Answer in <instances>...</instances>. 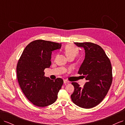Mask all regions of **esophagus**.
<instances>
[{
  "instance_id": "esophagus-1",
  "label": "esophagus",
  "mask_w": 125,
  "mask_h": 125,
  "mask_svg": "<svg viewBox=\"0 0 125 125\" xmlns=\"http://www.w3.org/2000/svg\"><path fill=\"white\" fill-rule=\"evenodd\" d=\"M63 83H64V84L66 85L67 84L69 83V81H68L67 80H63Z\"/></svg>"
}]
</instances>
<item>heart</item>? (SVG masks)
<instances>
[{"label":"heart","instance_id":"b5f03b06","mask_svg":"<svg viewBox=\"0 0 125 125\" xmlns=\"http://www.w3.org/2000/svg\"><path fill=\"white\" fill-rule=\"evenodd\" d=\"M65 50V53L68 57L71 56H75L79 52L78 48L73 44H68L66 45Z\"/></svg>","mask_w":125,"mask_h":125}]
</instances>
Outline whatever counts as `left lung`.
Segmentation results:
<instances>
[{
	"label": "left lung",
	"instance_id": "obj_1",
	"mask_svg": "<svg viewBox=\"0 0 125 125\" xmlns=\"http://www.w3.org/2000/svg\"><path fill=\"white\" fill-rule=\"evenodd\" d=\"M74 43L85 50V59L78 73L84 75L87 82L83 88L78 83L72 82L74 90L71 98L78 106L91 108L103 101L110 88L113 80L111 63L99 45L91 42Z\"/></svg>",
	"mask_w": 125,
	"mask_h": 125
}]
</instances>
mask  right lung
Here are the masks:
<instances>
[{
  "label": "right lung",
  "instance_id": "right-lung-1",
  "mask_svg": "<svg viewBox=\"0 0 125 125\" xmlns=\"http://www.w3.org/2000/svg\"><path fill=\"white\" fill-rule=\"evenodd\" d=\"M62 43L37 40L25 47L17 66V79L26 97L35 106L45 107L54 103L63 81L51 80L44 70L50 67L52 51L60 48Z\"/></svg>",
  "mask_w": 125,
  "mask_h": 125
}]
</instances>
